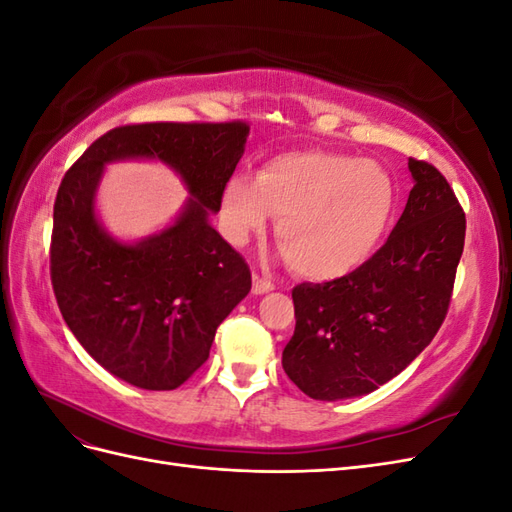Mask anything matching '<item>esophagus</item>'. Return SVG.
I'll return each instance as SVG.
<instances>
[{
    "label": "esophagus",
    "instance_id": "esophagus-1",
    "mask_svg": "<svg viewBox=\"0 0 512 512\" xmlns=\"http://www.w3.org/2000/svg\"><path fill=\"white\" fill-rule=\"evenodd\" d=\"M275 286L269 282V280H265V277H260V275H254V286H252V292L254 294H265V292H271Z\"/></svg>",
    "mask_w": 512,
    "mask_h": 512
}]
</instances>
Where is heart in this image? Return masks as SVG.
I'll return each mask as SVG.
<instances>
[{
    "label": "heart",
    "instance_id": "b5f03b06",
    "mask_svg": "<svg viewBox=\"0 0 512 512\" xmlns=\"http://www.w3.org/2000/svg\"><path fill=\"white\" fill-rule=\"evenodd\" d=\"M397 211V185L378 162L324 151L271 158L256 179L230 177L220 218L230 243L243 245L275 218L288 265L307 280L331 282L378 252Z\"/></svg>",
    "mask_w": 512,
    "mask_h": 512
}]
</instances>
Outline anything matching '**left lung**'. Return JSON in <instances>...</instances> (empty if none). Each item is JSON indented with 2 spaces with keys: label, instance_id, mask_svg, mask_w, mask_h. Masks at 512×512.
<instances>
[{
  "label": "left lung",
  "instance_id": "left-lung-1",
  "mask_svg": "<svg viewBox=\"0 0 512 512\" xmlns=\"http://www.w3.org/2000/svg\"><path fill=\"white\" fill-rule=\"evenodd\" d=\"M414 179L391 237L361 269L292 290L297 327L282 352L288 378L312 399L376 391L421 354L448 312L466 213L436 166Z\"/></svg>",
  "mask_w": 512,
  "mask_h": 512
}]
</instances>
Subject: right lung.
<instances>
[{
	"instance_id": "1",
	"label": "right lung",
	"mask_w": 512,
	"mask_h": 512,
	"mask_svg": "<svg viewBox=\"0 0 512 512\" xmlns=\"http://www.w3.org/2000/svg\"><path fill=\"white\" fill-rule=\"evenodd\" d=\"M247 134L243 121L121 126L61 179L51 237L59 312L106 371L138 389L173 391L188 380L252 288L243 256L209 224ZM119 159H158L191 192L173 225L136 244L113 240L95 215L103 166Z\"/></svg>"
}]
</instances>
